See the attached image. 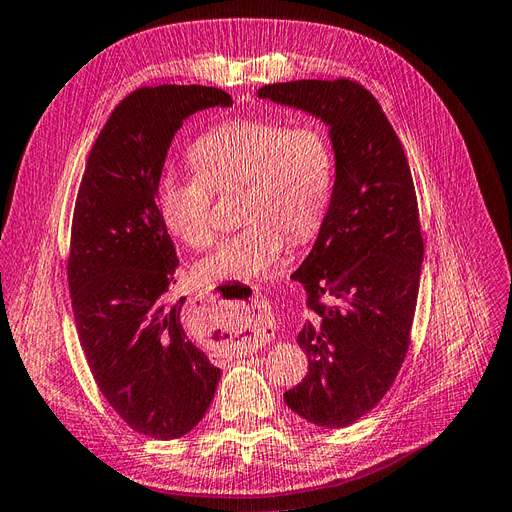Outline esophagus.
Returning <instances> with one entry per match:
<instances>
[{
    "label": "esophagus",
    "mask_w": 512,
    "mask_h": 512,
    "mask_svg": "<svg viewBox=\"0 0 512 512\" xmlns=\"http://www.w3.org/2000/svg\"><path fill=\"white\" fill-rule=\"evenodd\" d=\"M212 300H218V298L212 296ZM248 313H251V318H253V324L248 326V331H244V326H240V329H235V326H227L225 329L227 337L222 339V344L231 348L233 352H238V355H248V352H253L259 344V322L264 320V309H261V303H257V305H253V311H248Z\"/></svg>",
    "instance_id": "esophagus-1"
}]
</instances>
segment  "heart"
Segmentation results:
<instances>
[{
    "label": "heart",
    "instance_id": "obj_1",
    "mask_svg": "<svg viewBox=\"0 0 512 512\" xmlns=\"http://www.w3.org/2000/svg\"><path fill=\"white\" fill-rule=\"evenodd\" d=\"M192 173H166L157 209L166 229L188 246L212 242L214 190L244 183L238 233L222 238L196 266L207 283L251 281L279 264L285 233L318 229L333 186L329 142L316 127H287L264 116H242L209 129L192 144Z\"/></svg>",
    "mask_w": 512,
    "mask_h": 512
}]
</instances>
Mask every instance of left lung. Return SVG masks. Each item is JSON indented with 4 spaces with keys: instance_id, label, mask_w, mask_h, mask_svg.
Returning <instances> with one entry per match:
<instances>
[{
    "instance_id": "8db88e82",
    "label": "left lung",
    "mask_w": 512,
    "mask_h": 512,
    "mask_svg": "<svg viewBox=\"0 0 512 512\" xmlns=\"http://www.w3.org/2000/svg\"><path fill=\"white\" fill-rule=\"evenodd\" d=\"M257 95L329 127V209L292 274L313 309L298 333L309 372L283 398L311 424L344 428L385 396L409 348L424 261L411 170L383 108L355 82L298 80Z\"/></svg>"
}]
</instances>
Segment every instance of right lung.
<instances>
[{
    "mask_svg": "<svg viewBox=\"0 0 512 512\" xmlns=\"http://www.w3.org/2000/svg\"><path fill=\"white\" fill-rule=\"evenodd\" d=\"M229 106L231 95L212 86L136 90L103 125L77 192L69 290L84 357L112 409L162 441L201 422L220 368L183 329L186 296L170 300L179 259L157 183L183 121Z\"/></svg>",
    "mask_w": 512,
    "mask_h": 512,
    "instance_id": "add662e5",
    "label": "right lung"
}]
</instances>
